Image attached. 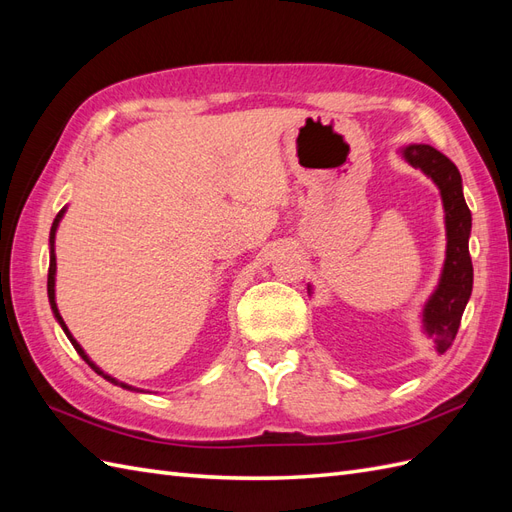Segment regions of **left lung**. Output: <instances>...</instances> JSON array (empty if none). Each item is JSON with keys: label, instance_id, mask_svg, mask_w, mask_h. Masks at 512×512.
Returning <instances> with one entry per match:
<instances>
[{"label": "left lung", "instance_id": "obj_1", "mask_svg": "<svg viewBox=\"0 0 512 512\" xmlns=\"http://www.w3.org/2000/svg\"><path fill=\"white\" fill-rule=\"evenodd\" d=\"M401 156L414 168L438 185L444 224H446V260L438 288L433 290L423 307V329L436 342V350L444 354L451 348L459 331L463 309H466L472 294V258H470V230L472 213L463 198V185L457 166L444 153L431 145H408L401 149Z\"/></svg>", "mask_w": 512, "mask_h": 512}]
</instances>
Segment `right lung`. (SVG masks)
Masks as SVG:
<instances>
[{
    "instance_id": "1",
    "label": "right lung",
    "mask_w": 512,
    "mask_h": 512,
    "mask_svg": "<svg viewBox=\"0 0 512 512\" xmlns=\"http://www.w3.org/2000/svg\"><path fill=\"white\" fill-rule=\"evenodd\" d=\"M64 213H66V209H61L59 213H57V218L53 220V226H51V237H49V245H51V262H49V282H46V290H49V303H51V309H53V314H55V318H57V322L61 324V329H64V333L68 335V339L72 342V346H74V350L79 352L81 356H83V361L96 371L98 376H102L104 380H108V382H113V384H119V386H123V389H132V386H128V384H123V382H119V380H115L113 376H108V374H104V371L89 359V356L85 354V350L81 348V344L76 342V339L72 337V333L68 331V327H66V322H64V318H61V314H59V309H57V303H55V271H57V262H55V232H57V226H59V222H61V218H64ZM136 391V389H134Z\"/></svg>"
}]
</instances>
